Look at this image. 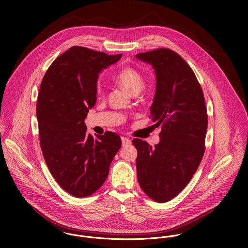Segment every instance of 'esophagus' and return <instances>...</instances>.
Returning a JSON list of instances; mask_svg holds the SVG:
<instances>
[{
	"mask_svg": "<svg viewBox=\"0 0 248 248\" xmlns=\"http://www.w3.org/2000/svg\"><path fill=\"white\" fill-rule=\"evenodd\" d=\"M121 140H122V146H128V145H130L132 143L129 139L124 138V137L121 138Z\"/></svg>",
	"mask_w": 248,
	"mask_h": 248,
	"instance_id": "esophagus-1",
	"label": "esophagus"
}]
</instances>
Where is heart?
Returning <instances> with one entry per match:
<instances>
[{
	"mask_svg": "<svg viewBox=\"0 0 248 248\" xmlns=\"http://www.w3.org/2000/svg\"><path fill=\"white\" fill-rule=\"evenodd\" d=\"M114 81L133 94L140 93L144 83L141 72L133 67H125L121 69L114 75ZM95 93L97 97H102L104 95V90L100 84H97Z\"/></svg>",
	"mask_w": 248,
	"mask_h": 248,
	"instance_id": "obj_1",
	"label": "heart"
}]
</instances>
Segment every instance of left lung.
<instances>
[{
	"instance_id": "obj_1",
	"label": "left lung",
	"mask_w": 248,
	"mask_h": 248,
	"mask_svg": "<svg viewBox=\"0 0 248 248\" xmlns=\"http://www.w3.org/2000/svg\"><path fill=\"white\" fill-rule=\"evenodd\" d=\"M153 66L156 88L150 118L161 124L160 141L150 146L135 139L137 171L142 190L163 203L174 199L189 183L204 154L207 109L202 87L190 66L169 48L137 54Z\"/></svg>"
}]
</instances>
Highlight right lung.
I'll return each mask as SVG.
<instances>
[{"mask_svg": "<svg viewBox=\"0 0 248 248\" xmlns=\"http://www.w3.org/2000/svg\"><path fill=\"white\" fill-rule=\"evenodd\" d=\"M121 56L72 46L54 60L40 86L36 113L43 155L57 183L76 198L103 185L121 147L118 135L93 138L84 122L96 102L99 72Z\"/></svg>", "mask_w": 248, "mask_h": 248, "instance_id": "obj_1", "label": "right lung"}]
</instances>
